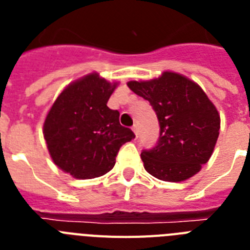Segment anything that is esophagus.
<instances>
[{
	"instance_id": "esophagus-1",
	"label": "esophagus",
	"mask_w": 250,
	"mask_h": 250,
	"mask_svg": "<svg viewBox=\"0 0 250 250\" xmlns=\"http://www.w3.org/2000/svg\"><path fill=\"white\" fill-rule=\"evenodd\" d=\"M138 125H134V126H132V131H134V134H135V136L136 138H138Z\"/></svg>"
}]
</instances>
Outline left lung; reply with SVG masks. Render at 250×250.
<instances>
[{
	"mask_svg": "<svg viewBox=\"0 0 250 250\" xmlns=\"http://www.w3.org/2000/svg\"><path fill=\"white\" fill-rule=\"evenodd\" d=\"M131 91L155 110L160 124L158 145L141 152L150 175L164 182H184L209 161L219 136L220 116L204 90L178 72L158 79L129 81Z\"/></svg>",
	"mask_w": 250,
	"mask_h": 250,
	"instance_id": "8db88e82",
	"label": "left lung"
}]
</instances>
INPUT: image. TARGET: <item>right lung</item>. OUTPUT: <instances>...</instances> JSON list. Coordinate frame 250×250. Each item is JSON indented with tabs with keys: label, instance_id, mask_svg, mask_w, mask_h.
Masks as SVG:
<instances>
[{
	"label": "right lung",
	"instance_id": "add662e5",
	"mask_svg": "<svg viewBox=\"0 0 250 250\" xmlns=\"http://www.w3.org/2000/svg\"><path fill=\"white\" fill-rule=\"evenodd\" d=\"M119 85L98 72L68 83L46 115L43 138L59 169L75 179H94L114 167L121 145L135 138L107 107Z\"/></svg>",
	"mask_w": 250,
	"mask_h": 250
}]
</instances>
